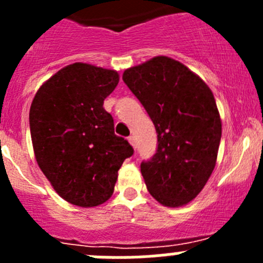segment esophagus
I'll use <instances>...</instances> for the list:
<instances>
[{"label":"esophagus","mask_w":263,"mask_h":263,"mask_svg":"<svg viewBox=\"0 0 263 263\" xmlns=\"http://www.w3.org/2000/svg\"><path fill=\"white\" fill-rule=\"evenodd\" d=\"M128 142L129 144H131V146L132 147H136V142H135V137L134 136H131V137H128Z\"/></svg>","instance_id":"obj_1"}]
</instances>
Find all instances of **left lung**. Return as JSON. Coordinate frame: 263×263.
I'll use <instances>...</instances> for the list:
<instances>
[{"label": "left lung", "instance_id": "8db88e82", "mask_svg": "<svg viewBox=\"0 0 263 263\" xmlns=\"http://www.w3.org/2000/svg\"><path fill=\"white\" fill-rule=\"evenodd\" d=\"M123 81L158 134L156 154L141 163L147 191L166 208L187 205L216 164L221 119L213 91L200 76L166 55L127 68Z\"/></svg>", "mask_w": 263, "mask_h": 263}]
</instances>
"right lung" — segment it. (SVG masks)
I'll return each mask as SVG.
<instances>
[{
  "label": "right lung",
  "instance_id": "right-lung-1",
  "mask_svg": "<svg viewBox=\"0 0 263 263\" xmlns=\"http://www.w3.org/2000/svg\"><path fill=\"white\" fill-rule=\"evenodd\" d=\"M115 70L76 62L61 68L36 91L29 113L39 168L72 205L94 208L115 191L119 168L134 154L115 135L104 99L118 85Z\"/></svg>",
  "mask_w": 263,
  "mask_h": 263
}]
</instances>
